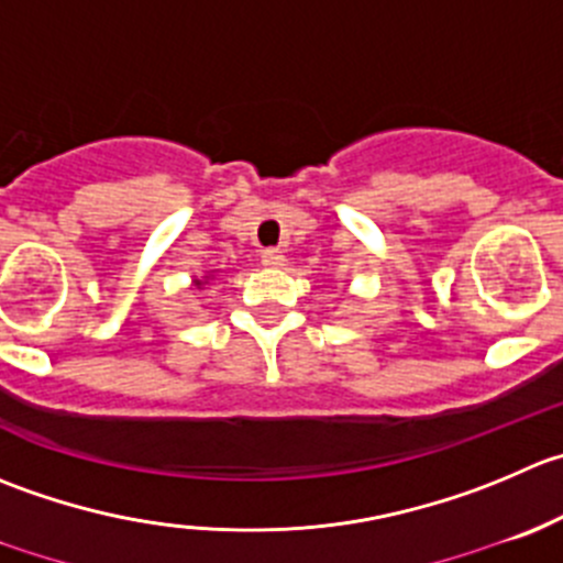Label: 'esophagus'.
<instances>
[{"mask_svg":"<svg viewBox=\"0 0 563 563\" xmlns=\"http://www.w3.org/2000/svg\"><path fill=\"white\" fill-rule=\"evenodd\" d=\"M261 261H264V266H269V269H283V266H286L283 250H264V253H261Z\"/></svg>","mask_w":563,"mask_h":563,"instance_id":"obj_1","label":"esophagus"}]
</instances>
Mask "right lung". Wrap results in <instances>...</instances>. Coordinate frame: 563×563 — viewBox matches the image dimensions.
I'll list each match as a JSON object with an SVG mask.
<instances>
[{"label": "right lung", "instance_id": "1", "mask_svg": "<svg viewBox=\"0 0 563 563\" xmlns=\"http://www.w3.org/2000/svg\"><path fill=\"white\" fill-rule=\"evenodd\" d=\"M209 280H214V275H211V272L206 277H192V288H198V291H200V288H203Z\"/></svg>", "mask_w": 563, "mask_h": 563}]
</instances>
